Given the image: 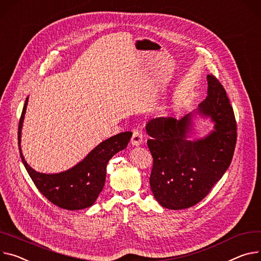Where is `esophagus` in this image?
<instances>
[{"label": "esophagus", "mask_w": 261, "mask_h": 261, "mask_svg": "<svg viewBox=\"0 0 261 261\" xmlns=\"http://www.w3.org/2000/svg\"><path fill=\"white\" fill-rule=\"evenodd\" d=\"M142 142H143V133L140 129H135L132 137V144L138 146Z\"/></svg>", "instance_id": "34e87169"}]
</instances>
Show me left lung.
<instances>
[{"label": "left lung", "instance_id": "obj_1", "mask_svg": "<svg viewBox=\"0 0 261 261\" xmlns=\"http://www.w3.org/2000/svg\"><path fill=\"white\" fill-rule=\"evenodd\" d=\"M208 96L198 113L215 122L214 130L199 140L187 139L191 116L161 117L146 124L147 146L153 159L149 177L153 196L164 208L186 209L199 203L229 168L237 139L233 108L226 90L210 74Z\"/></svg>", "mask_w": 261, "mask_h": 261}]
</instances>
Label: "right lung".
<instances>
[{"label":"right lung","instance_id":"1","mask_svg":"<svg viewBox=\"0 0 261 261\" xmlns=\"http://www.w3.org/2000/svg\"><path fill=\"white\" fill-rule=\"evenodd\" d=\"M28 105L26 99L18 122V148L22 162L32 182L49 202L67 210H80L91 207L101 192L107 176V165L111 158L124 149L132 137V132L120 133L96 146L82 162L71 169L46 174L33 170L25 161L21 151V129Z\"/></svg>","mask_w":261,"mask_h":261}]
</instances>
